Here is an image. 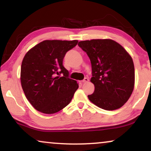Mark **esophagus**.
I'll return each mask as SVG.
<instances>
[{
  "label": "esophagus",
  "instance_id": "obj_1",
  "mask_svg": "<svg viewBox=\"0 0 151 151\" xmlns=\"http://www.w3.org/2000/svg\"><path fill=\"white\" fill-rule=\"evenodd\" d=\"M88 82V79L87 78H85L83 80H82V83H86V82Z\"/></svg>",
  "mask_w": 151,
  "mask_h": 151
}]
</instances>
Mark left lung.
Masks as SVG:
<instances>
[{
    "label": "left lung",
    "instance_id": "1",
    "mask_svg": "<svg viewBox=\"0 0 151 151\" xmlns=\"http://www.w3.org/2000/svg\"><path fill=\"white\" fill-rule=\"evenodd\" d=\"M78 46L89 58L91 82L94 84L89 100L100 108L113 111L123 106L131 96L135 84L134 64L127 51L110 39L80 41Z\"/></svg>",
    "mask_w": 151,
    "mask_h": 151
}]
</instances>
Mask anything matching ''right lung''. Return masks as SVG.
Returning <instances> with one entry per match:
<instances>
[{
  "instance_id": "add662e5",
  "label": "right lung",
  "mask_w": 151,
  "mask_h": 151,
  "mask_svg": "<svg viewBox=\"0 0 151 151\" xmlns=\"http://www.w3.org/2000/svg\"><path fill=\"white\" fill-rule=\"evenodd\" d=\"M78 42V40H44L24 55L20 82L27 99L37 111L52 114L71 101L78 84L69 78V71L63 64L66 53Z\"/></svg>"
}]
</instances>
